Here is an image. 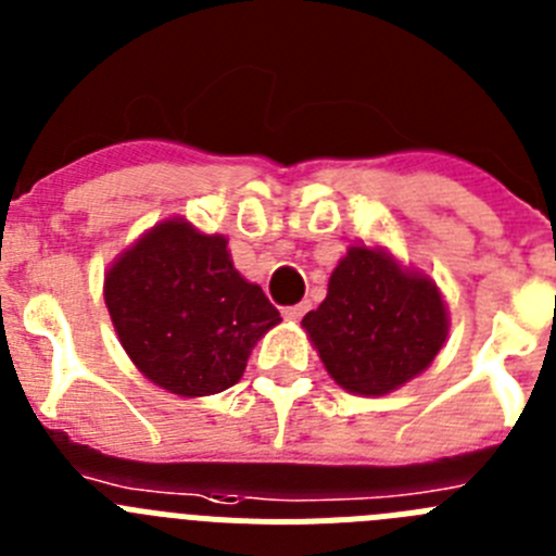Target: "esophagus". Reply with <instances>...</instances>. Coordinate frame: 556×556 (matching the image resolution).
I'll list each match as a JSON object with an SVG mask.
<instances>
[{"label":"esophagus","instance_id":"obj_1","mask_svg":"<svg viewBox=\"0 0 556 556\" xmlns=\"http://www.w3.org/2000/svg\"><path fill=\"white\" fill-rule=\"evenodd\" d=\"M308 308H312V306H308V303H298V306H289L283 314H287L289 320H301V317L308 312Z\"/></svg>","mask_w":556,"mask_h":556}]
</instances>
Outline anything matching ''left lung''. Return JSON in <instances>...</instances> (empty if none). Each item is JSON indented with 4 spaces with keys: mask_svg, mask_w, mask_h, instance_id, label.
<instances>
[{
    "mask_svg": "<svg viewBox=\"0 0 556 556\" xmlns=\"http://www.w3.org/2000/svg\"><path fill=\"white\" fill-rule=\"evenodd\" d=\"M303 328L339 387L384 395L434 362L448 314L429 278L362 244L337 264L328 298L303 317Z\"/></svg>",
    "mask_w": 556,
    "mask_h": 556,
    "instance_id": "obj_1",
    "label": "left lung"
}]
</instances>
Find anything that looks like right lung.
Returning a JSON list of instances; mask_svg holds the SVG:
<instances>
[{
	"instance_id": "right-lung-1",
	"label": "right lung",
	"mask_w": 556,
	"mask_h": 556,
	"mask_svg": "<svg viewBox=\"0 0 556 556\" xmlns=\"http://www.w3.org/2000/svg\"><path fill=\"white\" fill-rule=\"evenodd\" d=\"M122 348L152 384L214 395L242 378L253 345L281 314L233 269L225 236L169 219L141 236L105 275Z\"/></svg>"
}]
</instances>
